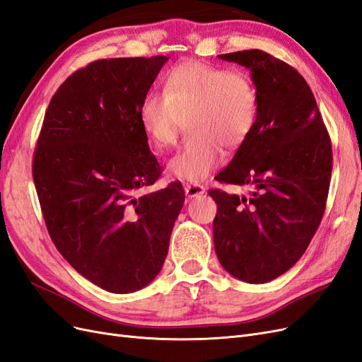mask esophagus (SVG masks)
Here are the masks:
<instances>
[{
    "instance_id": "1",
    "label": "esophagus",
    "mask_w": 362,
    "mask_h": 362,
    "mask_svg": "<svg viewBox=\"0 0 362 362\" xmlns=\"http://www.w3.org/2000/svg\"><path fill=\"white\" fill-rule=\"evenodd\" d=\"M184 190L189 198H194V196H199V194L205 193V187L201 184H185Z\"/></svg>"
}]
</instances>
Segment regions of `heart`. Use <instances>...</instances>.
<instances>
[{
    "label": "heart",
    "instance_id": "b5f03b06",
    "mask_svg": "<svg viewBox=\"0 0 362 362\" xmlns=\"http://www.w3.org/2000/svg\"><path fill=\"white\" fill-rule=\"evenodd\" d=\"M258 116V92L250 76L202 62L175 66L163 93H148L139 108L141 129L157 149L170 148L182 119L187 139L169 163L175 178L201 181L222 157L221 146L235 149L250 136Z\"/></svg>",
    "mask_w": 362,
    "mask_h": 362
}]
</instances>
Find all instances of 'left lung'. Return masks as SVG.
Wrapping results in <instances>:
<instances>
[{"label": "left lung", "instance_id": "left-lung-1", "mask_svg": "<svg viewBox=\"0 0 362 362\" xmlns=\"http://www.w3.org/2000/svg\"><path fill=\"white\" fill-rule=\"evenodd\" d=\"M218 57L252 72L258 116L250 136L214 178L249 185V193L208 192L217 204L214 247L228 273L264 284L298 262L322 222L332 145L310 86L293 66L261 49Z\"/></svg>", "mask_w": 362, "mask_h": 362}]
</instances>
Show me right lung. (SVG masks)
Returning <instances> with one entry per match:
<instances>
[{
	"mask_svg": "<svg viewBox=\"0 0 362 362\" xmlns=\"http://www.w3.org/2000/svg\"><path fill=\"white\" fill-rule=\"evenodd\" d=\"M168 57L103 59L68 76L47 108L33 180L52 243L110 293H133L166 259L184 204L180 181L140 194L161 168L139 108Z\"/></svg>",
	"mask_w": 362,
	"mask_h": 362,
	"instance_id": "add662e5",
	"label": "right lung"
}]
</instances>
